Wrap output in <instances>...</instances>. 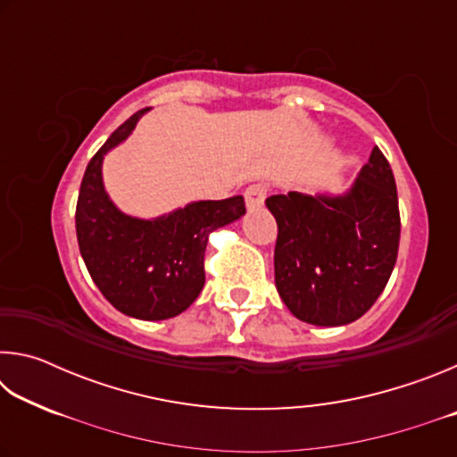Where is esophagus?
Masks as SVG:
<instances>
[{
  "instance_id": "34e87169",
  "label": "esophagus",
  "mask_w": 457,
  "mask_h": 457,
  "mask_svg": "<svg viewBox=\"0 0 457 457\" xmlns=\"http://www.w3.org/2000/svg\"><path fill=\"white\" fill-rule=\"evenodd\" d=\"M244 195H245L247 210H256V207L264 205V199L268 195V187H266V185H262V183H253L245 189Z\"/></svg>"
}]
</instances>
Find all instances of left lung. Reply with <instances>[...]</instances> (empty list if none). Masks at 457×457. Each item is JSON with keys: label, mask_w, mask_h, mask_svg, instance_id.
Here are the masks:
<instances>
[{"label": "left lung", "mask_w": 457, "mask_h": 457, "mask_svg": "<svg viewBox=\"0 0 457 457\" xmlns=\"http://www.w3.org/2000/svg\"><path fill=\"white\" fill-rule=\"evenodd\" d=\"M278 223L276 288L296 319L340 327L361 319L397 262L401 218L395 177L378 146L345 195L266 199Z\"/></svg>", "instance_id": "left-lung-1"}]
</instances>
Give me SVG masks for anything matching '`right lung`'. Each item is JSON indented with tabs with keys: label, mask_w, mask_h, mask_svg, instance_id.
Returning a JSON list of instances; mask_svg holds the SVG:
<instances>
[{
	"label": "right lung",
	"mask_w": 457,
	"mask_h": 457,
	"mask_svg": "<svg viewBox=\"0 0 457 457\" xmlns=\"http://www.w3.org/2000/svg\"><path fill=\"white\" fill-rule=\"evenodd\" d=\"M146 111L122 122L90 159L76 204V237L88 274L108 303L133 319L165 320L187 311L199 296L207 237L242 218L245 205L242 195L193 201L154 220L117 210L103 185V159L133 133Z\"/></svg>",
	"instance_id": "1"
}]
</instances>
